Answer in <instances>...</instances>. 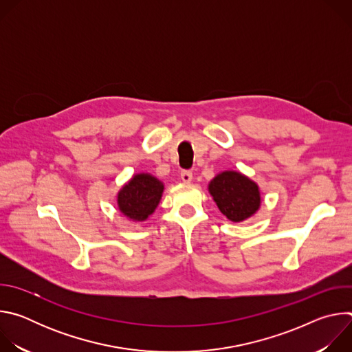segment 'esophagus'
Masks as SVG:
<instances>
[{
    "label": "esophagus",
    "mask_w": 352,
    "mask_h": 352,
    "mask_svg": "<svg viewBox=\"0 0 352 352\" xmlns=\"http://www.w3.org/2000/svg\"><path fill=\"white\" fill-rule=\"evenodd\" d=\"M181 179H182V182H185V184L190 182V181H192V173L188 171V170L181 171Z\"/></svg>",
    "instance_id": "obj_1"
}]
</instances>
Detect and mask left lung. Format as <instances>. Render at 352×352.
Instances as JSON below:
<instances>
[{
	"label": "left lung",
	"mask_w": 352,
	"mask_h": 352,
	"mask_svg": "<svg viewBox=\"0 0 352 352\" xmlns=\"http://www.w3.org/2000/svg\"><path fill=\"white\" fill-rule=\"evenodd\" d=\"M220 212L231 221L241 223L261 208V190L256 182L238 171H223L209 184Z\"/></svg>",
	"instance_id": "obj_1"
}]
</instances>
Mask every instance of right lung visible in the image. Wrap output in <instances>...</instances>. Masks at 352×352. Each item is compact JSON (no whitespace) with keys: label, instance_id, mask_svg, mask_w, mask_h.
Returning a JSON list of instances; mask_svg holds the SVG:
<instances>
[{"label":"right lung","instance_id":"1","mask_svg":"<svg viewBox=\"0 0 352 352\" xmlns=\"http://www.w3.org/2000/svg\"><path fill=\"white\" fill-rule=\"evenodd\" d=\"M164 185L150 174H136L125 184L117 197L118 209L132 221H144L160 204Z\"/></svg>","mask_w":352,"mask_h":352}]
</instances>
